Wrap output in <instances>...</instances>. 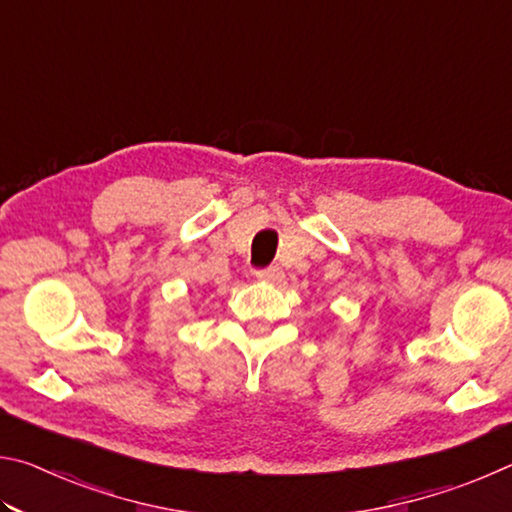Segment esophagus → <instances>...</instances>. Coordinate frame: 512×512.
I'll use <instances>...</instances> for the list:
<instances>
[{"label": "esophagus", "instance_id": "34e87169", "mask_svg": "<svg viewBox=\"0 0 512 512\" xmlns=\"http://www.w3.org/2000/svg\"><path fill=\"white\" fill-rule=\"evenodd\" d=\"M255 275H257V280H264V282H280L282 280V271L277 266L259 268Z\"/></svg>", "mask_w": 512, "mask_h": 512}]
</instances>
